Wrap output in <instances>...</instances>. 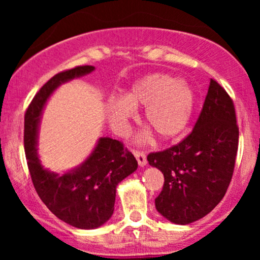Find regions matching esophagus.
I'll use <instances>...</instances> for the list:
<instances>
[{"label": "esophagus", "instance_id": "esophagus-1", "mask_svg": "<svg viewBox=\"0 0 260 260\" xmlns=\"http://www.w3.org/2000/svg\"><path fill=\"white\" fill-rule=\"evenodd\" d=\"M134 156H136L137 161H138V165L140 168H144L147 165V155H145L144 151H139V150H133Z\"/></svg>", "mask_w": 260, "mask_h": 260}]
</instances>
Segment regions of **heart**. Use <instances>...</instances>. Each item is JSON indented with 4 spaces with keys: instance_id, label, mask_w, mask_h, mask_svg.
Here are the masks:
<instances>
[{
    "instance_id": "b5f03b06",
    "label": "heart",
    "mask_w": 260,
    "mask_h": 260,
    "mask_svg": "<svg viewBox=\"0 0 260 260\" xmlns=\"http://www.w3.org/2000/svg\"><path fill=\"white\" fill-rule=\"evenodd\" d=\"M145 106L144 122L157 139L177 138L186 129L194 109V92L182 79L151 73L136 79L120 100L107 101L106 118L116 132L123 133L134 110Z\"/></svg>"
}]
</instances>
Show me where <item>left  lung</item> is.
Masks as SVG:
<instances>
[{
  "label": "left lung",
  "mask_w": 260,
  "mask_h": 260,
  "mask_svg": "<svg viewBox=\"0 0 260 260\" xmlns=\"http://www.w3.org/2000/svg\"><path fill=\"white\" fill-rule=\"evenodd\" d=\"M238 149V127L231 98L210 79L192 133L177 145L148 155L149 165L164 174L155 208L165 219L187 225L221 202L231 182Z\"/></svg>",
  "instance_id": "8db88e82"
}]
</instances>
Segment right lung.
<instances>
[{"mask_svg": "<svg viewBox=\"0 0 260 260\" xmlns=\"http://www.w3.org/2000/svg\"><path fill=\"white\" fill-rule=\"evenodd\" d=\"M92 66H79L53 76L41 86L24 117V149L32 184L53 215L73 228H100L113 214L116 188L138 168L134 155L110 137H101L86 159L61 175L45 169L39 159L38 137L47 100L61 84L86 76Z\"/></svg>", "mask_w": 260, "mask_h": 260, "instance_id": "obj_1", "label": "right lung"}]
</instances>
